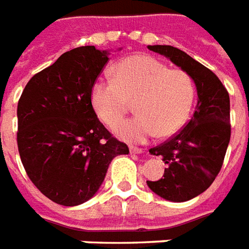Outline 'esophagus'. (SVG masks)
Segmentation results:
<instances>
[{"instance_id":"obj_1","label":"esophagus","mask_w":249,"mask_h":249,"mask_svg":"<svg viewBox=\"0 0 249 249\" xmlns=\"http://www.w3.org/2000/svg\"><path fill=\"white\" fill-rule=\"evenodd\" d=\"M129 151H130V153H135V155H140V153H144V149H141V148H137V146H130Z\"/></svg>"}]
</instances>
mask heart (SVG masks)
Returning <instances> with one entry per match:
<instances>
[{
  "label": "heart",
  "mask_w": 249,
  "mask_h": 249,
  "mask_svg": "<svg viewBox=\"0 0 249 249\" xmlns=\"http://www.w3.org/2000/svg\"><path fill=\"white\" fill-rule=\"evenodd\" d=\"M135 101L139 114L117 126L116 135L130 142L156 135L168 139L189 120L195 84L183 69H169L153 57L132 56L114 65L113 80L97 81L90 90L94 112L110 128L123 121Z\"/></svg>",
  "instance_id": "1"
}]
</instances>
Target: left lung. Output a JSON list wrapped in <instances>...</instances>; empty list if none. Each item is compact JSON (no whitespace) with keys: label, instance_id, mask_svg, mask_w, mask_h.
<instances>
[{"label":"left lung","instance_id":"left-lung-1","mask_svg":"<svg viewBox=\"0 0 249 249\" xmlns=\"http://www.w3.org/2000/svg\"><path fill=\"white\" fill-rule=\"evenodd\" d=\"M192 77L197 104L192 119L164 144L149 149L167 164L164 176L146 181L160 197L183 203L211 187L219 175L231 139L230 94L219 77L187 53L171 45H149Z\"/></svg>","mask_w":249,"mask_h":249}]
</instances>
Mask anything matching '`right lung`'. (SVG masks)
Wrapping results in <instances>:
<instances>
[{"label":"right lung","instance_id":"right-lung-1","mask_svg":"<svg viewBox=\"0 0 249 249\" xmlns=\"http://www.w3.org/2000/svg\"><path fill=\"white\" fill-rule=\"evenodd\" d=\"M108 51L80 46L32 77L17 107V144L32 183L52 201L74 207L92 198L126 144L104 126L90 90Z\"/></svg>","mask_w":249,"mask_h":249}]
</instances>
